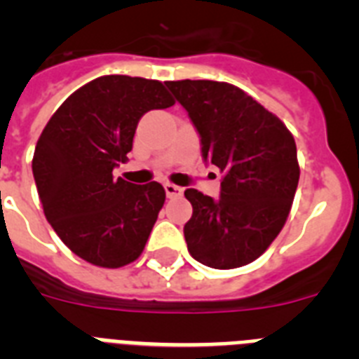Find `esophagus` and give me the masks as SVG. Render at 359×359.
<instances>
[{"instance_id":"esophagus-1","label":"esophagus","mask_w":359,"mask_h":359,"mask_svg":"<svg viewBox=\"0 0 359 359\" xmlns=\"http://www.w3.org/2000/svg\"><path fill=\"white\" fill-rule=\"evenodd\" d=\"M165 192H167V198H180L183 194L182 187L174 185V183H165Z\"/></svg>"}]
</instances>
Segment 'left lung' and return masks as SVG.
<instances>
[{"instance_id":"8db88e82","label":"left lung","mask_w":359,"mask_h":359,"mask_svg":"<svg viewBox=\"0 0 359 359\" xmlns=\"http://www.w3.org/2000/svg\"><path fill=\"white\" fill-rule=\"evenodd\" d=\"M201 138L205 161L223 172L219 199L187 189L192 217L183 228L196 261L241 268L262 255L280 233L300 169L294 138L278 116L228 82H165Z\"/></svg>"}]
</instances>
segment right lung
Wrapping results in <instances>:
<instances>
[{
  "label": "right lung",
  "mask_w": 359,
  "mask_h": 359,
  "mask_svg": "<svg viewBox=\"0 0 359 359\" xmlns=\"http://www.w3.org/2000/svg\"><path fill=\"white\" fill-rule=\"evenodd\" d=\"M172 104L160 81L104 75L69 95L41 133L32 172L44 215L84 261L122 268L144 252L165 190L115 180L113 169L128 161L142 116Z\"/></svg>",
  "instance_id": "1"
}]
</instances>
